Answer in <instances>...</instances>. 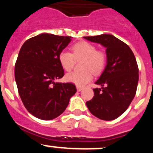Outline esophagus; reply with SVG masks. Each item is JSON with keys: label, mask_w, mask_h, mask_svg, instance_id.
Returning <instances> with one entry per match:
<instances>
[{"label": "esophagus", "mask_w": 153, "mask_h": 153, "mask_svg": "<svg viewBox=\"0 0 153 153\" xmlns=\"http://www.w3.org/2000/svg\"><path fill=\"white\" fill-rule=\"evenodd\" d=\"M82 90V88L77 86V91H81Z\"/></svg>", "instance_id": "obj_1"}]
</instances>
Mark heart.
Instances as JSON below:
<instances>
[{
  "instance_id": "heart-1",
  "label": "heart",
  "mask_w": 153,
  "mask_h": 153,
  "mask_svg": "<svg viewBox=\"0 0 153 153\" xmlns=\"http://www.w3.org/2000/svg\"><path fill=\"white\" fill-rule=\"evenodd\" d=\"M75 60H82L81 72H71L65 76L67 82H72L77 86L82 87L92 80V73L98 75L104 69L106 63V54L102 50H96L92 44L81 42L73 45L72 53L62 50L59 54V61L65 71L73 68Z\"/></svg>"
}]
</instances>
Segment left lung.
<instances>
[{"label":"left lung","instance_id":"8db88e82","mask_svg":"<svg viewBox=\"0 0 153 153\" xmlns=\"http://www.w3.org/2000/svg\"><path fill=\"white\" fill-rule=\"evenodd\" d=\"M106 47L107 62L93 89L94 96L86 106L93 115L102 120L118 118L127 109L137 88L139 70L134 54L127 44L111 34L84 36Z\"/></svg>","mask_w":153,"mask_h":153}]
</instances>
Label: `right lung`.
Instances as JSON below:
<instances>
[{"label":"right lung","mask_w":153,"mask_h":153,"mask_svg":"<svg viewBox=\"0 0 153 153\" xmlns=\"http://www.w3.org/2000/svg\"><path fill=\"white\" fill-rule=\"evenodd\" d=\"M71 36L41 34L26 40L15 65V80L25 108L36 118L51 120L66 109L76 93L71 82H55L64 76L59 54Z\"/></svg>","instance_id":"1"}]
</instances>
